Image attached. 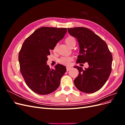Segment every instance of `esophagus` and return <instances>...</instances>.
<instances>
[{
  "label": "esophagus",
  "mask_w": 125,
  "mask_h": 125,
  "mask_svg": "<svg viewBox=\"0 0 125 125\" xmlns=\"http://www.w3.org/2000/svg\"><path fill=\"white\" fill-rule=\"evenodd\" d=\"M71 68H72L70 66H67V71H68L70 70Z\"/></svg>",
  "instance_id": "esophagus-1"
}]
</instances>
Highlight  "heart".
I'll use <instances>...</instances> for the list:
<instances>
[{"label": "heart", "mask_w": 125, "mask_h": 125, "mask_svg": "<svg viewBox=\"0 0 125 125\" xmlns=\"http://www.w3.org/2000/svg\"><path fill=\"white\" fill-rule=\"evenodd\" d=\"M65 43L68 46H69L70 47H71L73 46V45L76 43L75 42V40L73 36H68L65 39ZM56 46H55L54 48V51H55L56 50ZM73 60V58L70 57H63L61 58L59 60V62L62 64H64V65H68L70 63V62Z\"/></svg>", "instance_id": "b5f03b06"}]
</instances>
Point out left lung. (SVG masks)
<instances>
[{
    "label": "left lung",
    "mask_w": 125,
    "mask_h": 125,
    "mask_svg": "<svg viewBox=\"0 0 125 125\" xmlns=\"http://www.w3.org/2000/svg\"><path fill=\"white\" fill-rule=\"evenodd\" d=\"M69 34L77 39L79 55L77 63L88 62L89 67L74 66L79 74L74 84L80 91L92 93L102 88L112 71V55L107 45L91 30L84 27L68 28Z\"/></svg>",
    "instance_id": "obj_1"
}]
</instances>
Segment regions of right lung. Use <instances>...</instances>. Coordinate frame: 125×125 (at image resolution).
<instances>
[{"label":"right lung","instance_id":"add662e5","mask_svg":"<svg viewBox=\"0 0 125 125\" xmlns=\"http://www.w3.org/2000/svg\"><path fill=\"white\" fill-rule=\"evenodd\" d=\"M66 32V28L42 27L24 41L19 54L20 72L34 92L46 95L59 87L66 67L57 64L55 69H50L46 64L47 56Z\"/></svg>","mask_w":125,"mask_h":125}]
</instances>
